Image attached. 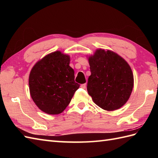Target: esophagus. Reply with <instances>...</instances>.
<instances>
[{
    "mask_svg": "<svg viewBox=\"0 0 158 158\" xmlns=\"http://www.w3.org/2000/svg\"><path fill=\"white\" fill-rule=\"evenodd\" d=\"M81 88H83V89H85L86 88V84H85V83H83V84H81Z\"/></svg>",
    "mask_w": 158,
    "mask_h": 158,
    "instance_id": "34e87169",
    "label": "esophagus"
}]
</instances>
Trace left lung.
Instances as JSON below:
<instances>
[{"label": "left lung", "instance_id": "1", "mask_svg": "<svg viewBox=\"0 0 158 158\" xmlns=\"http://www.w3.org/2000/svg\"><path fill=\"white\" fill-rule=\"evenodd\" d=\"M91 75L87 90L94 102L104 110H115L128 100L134 86L130 65L110 50L97 49L88 58Z\"/></svg>", "mask_w": 158, "mask_h": 158}]
</instances>
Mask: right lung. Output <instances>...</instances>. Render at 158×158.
<instances>
[{"instance_id":"add662e5","label":"right lung","mask_w":158,"mask_h":158,"mask_svg":"<svg viewBox=\"0 0 158 158\" xmlns=\"http://www.w3.org/2000/svg\"><path fill=\"white\" fill-rule=\"evenodd\" d=\"M70 56L56 51L35 64L29 75V89L36 105L49 115L64 111L79 88Z\"/></svg>"}]
</instances>
